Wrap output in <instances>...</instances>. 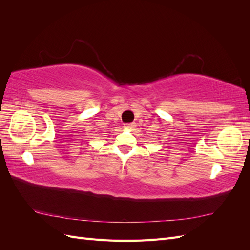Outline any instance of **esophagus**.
<instances>
[{
	"mask_svg": "<svg viewBox=\"0 0 250 250\" xmlns=\"http://www.w3.org/2000/svg\"><path fill=\"white\" fill-rule=\"evenodd\" d=\"M135 127V124L134 123H130V124H126L125 125V128H127V129H132V128Z\"/></svg>",
	"mask_w": 250,
	"mask_h": 250,
	"instance_id": "34e87169",
	"label": "esophagus"
}]
</instances>
